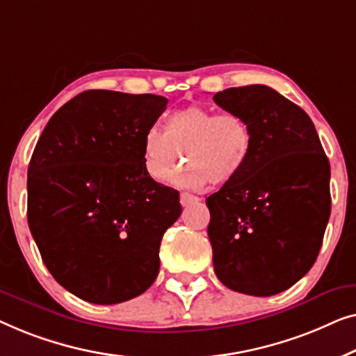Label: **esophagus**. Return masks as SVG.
<instances>
[{
    "label": "esophagus",
    "instance_id": "34e87169",
    "mask_svg": "<svg viewBox=\"0 0 356 356\" xmlns=\"http://www.w3.org/2000/svg\"><path fill=\"white\" fill-rule=\"evenodd\" d=\"M197 202H200L198 197H193V195L185 193V192L180 193V204H182V207H188V204L197 203Z\"/></svg>",
    "mask_w": 356,
    "mask_h": 356
}]
</instances>
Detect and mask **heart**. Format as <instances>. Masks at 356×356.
<instances>
[{"label":"heart","mask_w":356,"mask_h":356,"mask_svg":"<svg viewBox=\"0 0 356 356\" xmlns=\"http://www.w3.org/2000/svg\"><path fill=\"white\" fill-rule=\"evenodd\" d=\"M252 145V130L242 116L192 104L169 114L164 130H145L143 168L153 180L168 182L184 153L188 164L174 174V184L185 188L224 185L243 172Z\"/></svg>","instance_id":"heart-1"}]
</instances>
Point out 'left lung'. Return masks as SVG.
Segmentation results:
<instances>
[{
  "instance_id": "left-lung-1",
  "label": "left lung",
  "mask_w": 356,
  "mask_h": 356,
  "mask_svg": "<svg viewBox=\"0 0 356 356\" xmlns=\"http://www.w3.org/2000/svg\"><path fill=\"white\" fill-rule=\"evenodd\" d=\"M252 130L243 172L209 195L214 273L235 292L271 297L316 261L330 216V166L307 113L266 85L213 97Z\"/></svg>"
}]
</instances>
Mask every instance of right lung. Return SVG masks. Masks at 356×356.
Returning <instances> with one entry per match:
<instances>
[{"mask_svg":"<svg viewBox=\"0 0 356 356\" xmlns=\"http://www.w3.org/2000/svg\"><path fill=\"white\" fill-rule=\"evenodd\" d=\"M158 95L87 90L58 109L29 164L27 221L64 289L97 305L143 293L179 192L143 168L142 138L166 109Z\"/></svg>","mask_w":356,"mask_h":356,"instance_id":"add662e5","label":"right lung"}]
</instances>
